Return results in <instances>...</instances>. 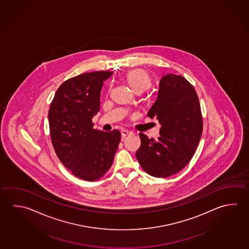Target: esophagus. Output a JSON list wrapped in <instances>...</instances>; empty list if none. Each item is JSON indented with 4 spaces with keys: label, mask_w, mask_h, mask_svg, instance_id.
<instances>
[{
    "label": "esophagus",
    "mask_w": 249,
    "mask_h": 249,
    "mask_svg": "<svg viewBox=\"0 0 249 249\" xmlns=\"http://www.w3.org/2000/svg\"><path fill=\"white\" fill-rule=\"evenodd\" d=\"M131 134H132L131 131H128V130H122L121 131V135H122L123 138H124V137L128 135H131Z\"/></svg>",
    "instance_id": "34e87169"
}]
</instances>
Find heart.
<instances>
[{
	"label": "heart",
	"mask_w": 249,
	"mask_h": 249,
	"mask_svg": "<svg viewBox=\"0 0 249 249\" xmlns=\"http://www.w3.org/2000/svg\"><path fill=\"white\" fill-rule=\"evenodd\" d=\"M126 80L134 91H144L151 86L152 82L149 74L141 69L130 71L126 74Z\"/></svg>",
	"instance_id": "obj_1"
}]
</instances>
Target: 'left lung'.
I'll return each instance as SVG.
<instances>
[{"mask_svg":"<svg viewBox=\"0 0 249 249\" xmlns=\"http://www.w3.org/2000/svg\"><path fill=\"white\" fill-rule=\"evenodd\" d=\"M147 116L156 118L161 124L160 137L154 141L141 132L136 157L150 176L170 177L190 162L203 132V117L194 87L181 75H164Z\"/></svg>","mask_w":249,"mask_h":249,"instance_id":"1","label":"left lung"}]
</instances>
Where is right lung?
<instances>
[{
	"label": "right lung",
	"mask_w": 249,
	"mask_h": 249,
	"mask_svg": "<svg viewBox=\"0 0 249 249\" xmlns=\"http://www.w3.org/2000/svg\"><path fill=\"white\" fill-rule=\"evenodd\" d=\"M109 71L86 72L64 82L51 103L48 120L52 143L58 158L73 176L94 181L113 163L121 140L118 130L93 128L100 109V94Z\"/></svg>",
	"instance_id": "add662e5"
}]
</instances>
